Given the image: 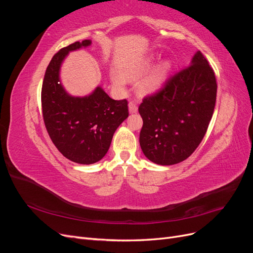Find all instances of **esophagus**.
Wrapping results in <instances>:
<instances>
[{
    "instance_id": "obj_1",
    "label": "esophagus",
    "mask_w": 253,
    "mask_h": 253,
    "mask_svg": "<svg viewBox=\"0 0 253 253\" xmlns=\"http://www.w3.org/2000/svg\"><path fill=\"white\" fill-rule=\"evenodd\" d=\"M128 111H129V113H131V114L137 113V111H138V108H137L136 102H134V101H129L128 102Z\"/></svg>"
}]
</instances>
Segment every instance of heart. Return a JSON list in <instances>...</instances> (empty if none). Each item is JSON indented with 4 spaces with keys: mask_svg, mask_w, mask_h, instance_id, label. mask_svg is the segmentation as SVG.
<instances>
[{
    "mask_svg": "<svg viewBox=\"0 0 253 253\" xmlns=\"http://www.w3.org/2000/svg\"><path fill=\"white\" fill-rule=\"evenodd\" d=\"M155 62L154 58H147L142 60L141 62L136 65L135 67L131 68L127 73H126V78L129 80H137L139 77L145 73L148 72L150 68L153 66ZM171 64L168 61H165V62L160 63L155 70H153L147 77H144L138 84V90L140 94L143 95H148L154 93L155 90L159 88V86L162 85V83L166 77V75L168 71L170 70ZM114 83L116 84L117 86H122L125 84V79L121 77V76H115L113 78Z\"/></svg>",
    "mask_w": 253,
    "mask_h": 253,
    "instance_id": "1",
    "label": "heart"
}]
</instances>
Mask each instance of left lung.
I'll return each mask as SVG.
<instances>
[{"label": "left lung", "instance_id": "8db88e82", "mask_svg": "<svg viewBox=\"0 0 253 253\" xmlns=\"http://www.w3.org/2000/svg\"><path fill=\"white\" fill-rule=\"evenodd\" d=\"M215 75L198 50L189 66L173 75L155 94L143 98L139 143L157 165L187 159L202 142L216 101Z\"/></svg>", "mask_w": 253, "mask_h": 253}]
</instances>
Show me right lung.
<instances>
[{"label":"right lung","mask_w":253,"mask_h":253,"mask_svg":"<svg viewBox=\"0 0 253 253\" xmlns=\"http://www.w3.org/2000/svg\"><path fill=\"white\" fill-rule=\"evenodd\" d=\"M90 44L83 40L61 48L46 68L41 91L43 119L51 141L64 157L80 165L102 159L115 131L128 116L126 99L114 100L100 86L88 96L74 97L60 83V67L68 52Z\"/></svg>","instance_id":"add662e5"}]
</instances>
